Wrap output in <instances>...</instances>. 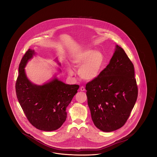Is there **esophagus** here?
I'll return each mask as SVG.
<instances>
[{"mask_svg": "<svg viewBox=\"0 0 157 157\" xmlns=\"http://www.w3.org/2000/svg\"><path fill=\"white\" fill-rule=\"evenodd\" d=\"M80 90H81V91H84V90H85V88L84 86H81V88H80Z\"/></svg>", "mask_w": 157, "mask_h": 157, "instance_id": "esophagus-1", "label": "esophagus"}]
</instances>
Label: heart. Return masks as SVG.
Masks as SVG:
<instances>
[{
  "label": "heart",
  "mask_w": 157,
  "mask_h": 157,
  "mask_svg": "<svg viewBox=\"0 0 157 157\" xmlns=\"http://www.w3.org/2000/svg\"><path fill=\"white\" fill-rule=\"evenodd\" d=\"M76 67H79L78 73L80 77L90 81L97 77L104 64L105 58L102 53L92 50H86L78 53L72 59ZM70 75H73L72 70L69 71Z\"/></svg>",
  "instance_id": "1"
}]
</instances>
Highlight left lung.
<instances>
[{"label": "left lung", "instance_id": "left-lung-1", "mask_svg": "<svg viewBox=\"0 0 157 157\" xmlns=\"http://www.w3.org/2000/svg\"><path fill=\"white\" fill-rule=\"evenodd\" d=\"M85 88L96 127L111 132L124 125L138 97V86L134 65L122 48L116 46L109 63Z\"/></svg>", "mask_w": 157, "mask_h": 157}]
</instances>
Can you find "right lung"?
I'll return each instance as SVG.
<instances>
[{
  "mask_svg": "<svg viewBox=\"0 0 157 157\" xmlns=\"http://www.w3.org/2000/svg\"><path fill=\"white\" fill-rule=\"evenodd\" d=\"M33 55L35 51L29 49L20 62L15 86L16 96L27 119L33 127L45 131H55L67 119L66 108L79 86L65 84L56 78L41 86L31 83L24 68Z\"/></svg>",
  "mask_w": 157,
  "mask_h": 157,
  "instance_id": "obj_1",
  "label": "right lung"
}]
</instances>
